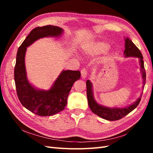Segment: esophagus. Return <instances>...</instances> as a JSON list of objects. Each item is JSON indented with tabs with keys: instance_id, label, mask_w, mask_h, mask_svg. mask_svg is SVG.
Masks as SVG:
<instances>
[{
	"instance_id": "obj_1",
	"label": "esophagus",
	"mask_w": 153,
	"mask_h": 153,
	"mask_svg": "<svg viewBox=\"0 0 153 153\" xmlns=\"http://www.w3.org/2000/svg\"><path fill=\"white\" fill-rule=\"evenodd\" d=\"M81 75H82V78H84V79L86 78V76H87V70H86V69L84 68V69H82V70H81Z\"/></svg>"
}]
</instances>
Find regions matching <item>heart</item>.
Segmentation results:
<instances>
[{
    "label": "heart",
    "instance_id": "heart-1",
    "mask_svg": "<svg viewBox=\"0 0 153 153\" xmlns=\"http://www.w3.org/2000/svg\"><path fill=\"white\" fill-rule=\"evenodd\" d=\"M108 48V44L103 42V41H98V42L92 43L87 45L85 48H84V52L87 55L94 56V55L105 52Z\"/></svg>",
    "mask_w": 153,
    "mask_h": 153
}]
</instances>
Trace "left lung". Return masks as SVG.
<instances>
[{
    "mask_svg": "<svg viewBox=\"0 0 153 153\" xmlns=\"http://www.w3.org/2000/svg\"><path fill=\"white\" fill-rule=\"evenodd\" d=\"M125 57H138L139 59V62L140 64V71L142 73V77L143 78V88L144 87L146 73L143 64V57L140 52V50L138 49L136 45L134 44L131 39L126 38L125 39V50L124 52ZM87 96L88 100V104L91 111L96 115H98L99 117L108 120V121H117L126 116L129 113L135 109L139 104L141 100V96L137 99V100L132 103L131 105L126 106L124 108H110L106 107L103 105H101L96 102L94 98L93 91H92V84L90 80H87Z\"/></svg>",
    "mask_w": 153,
    "mask_h": 153,
    "instance_id": "1",
    "label": "left lung"
}]
</instances>
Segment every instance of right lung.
I'll use <instances>...</instances> for the list:
<instances>
[{
	"label": "right lung",
	"instance_id": "1",
	"mask_svg": "<svg viewBox=\"0 0 153 153\" xmlns=\"http://www.w3.org/2000/svg\"><path fill=\"white\" fill-rule=\"evenodd\" d=\"M61 27L53 25L38 27L32 30L18 48L15 67V82L18 98L22 105L39 116H50L66 107L69 92L74 83L79 80V71H62L49 90H41L30 84L27 77L25 56L27 48L40 38L59 37L63 33Z\"/></svg>",
	"mask_w": 153,
	"mask_h": 153
}]
</instances>
